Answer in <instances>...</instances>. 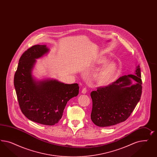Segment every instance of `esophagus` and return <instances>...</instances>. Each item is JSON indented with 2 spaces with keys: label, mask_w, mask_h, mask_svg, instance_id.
Instances as JSON below:
<instances>
[{
  "label": "esophagus",
  "mask_w": 157,
  "mask_h": 157,
  "mask_svg": "<svg viewBox=\"0 0 157 157\" xmlns=\"http://www.w3.org/2000/svg\"><path fill=\"white\" fill-rule=\"evenodd\" d=\"M81 93H82V94H86V93H87V89H86V88H83V89L82 90Z\"/></svg>",
  "instance_id": "34e87169"
}]
</instances>
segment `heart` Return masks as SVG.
<instances>
[{
	"label": "heart",
	"instance_id": "b5f03b06",
	"mask_svg": "<svg viewBox=\"0 0 157 157\" xmlns=\"http://www.w3.org/2000/svg\"><path fill=\"white\" fill-rule=\"evenodd\" d=\"M108 62L106 57L99 56L95 60L97 66H102L94 76L95 83L100 86L109 85L114 82L119 73V67L114 62Z\"/></svg>",
	"mask_w": 157,
	"mask_h": 157
}]
</instances>
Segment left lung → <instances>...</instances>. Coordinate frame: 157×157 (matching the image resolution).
<instances>
[{
	"instance_id": "left-lung-1",
	"label": "left lung",
	"mask_w": 157,
	"mask_h": 157,
	"mask_svg": "<svg viewBox=\"0 0 157 157\" xmlns=\"http://www.w3.org/2000/svg\"><path fill=\"white\" fill-rule=\"evenodd\" d=\"M142 84L138 65L133 75L121 76L112 84L93 91L91 119L93 123L106 127L125 121L140 101Z\"/></svg>"
}]
</instances>
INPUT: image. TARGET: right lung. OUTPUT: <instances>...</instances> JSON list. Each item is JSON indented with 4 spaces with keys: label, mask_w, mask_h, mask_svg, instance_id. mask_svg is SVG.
Returning <instances> with one entry per match:
<instances>
[{
    "label": "right lung",
    "mask_w": 157,
    "mask_h": 157,
    "mask_svg": "<svg viewBox=\"0 0 157 157\" xmlns=\"http://www.w3.org/2000/svg\"><path fill=\"white\" fill-rule=\"evenodd\" d=\"M49 52L46 45H36L20 57L14 79L15 89L23 114L30 120L53 125L62 118L67 102L79 94L77 83L65 84L56 79H39L32 74L36 59Z\"/></svg>",
    "instance_id": "obj_1"
}]
</instances>
